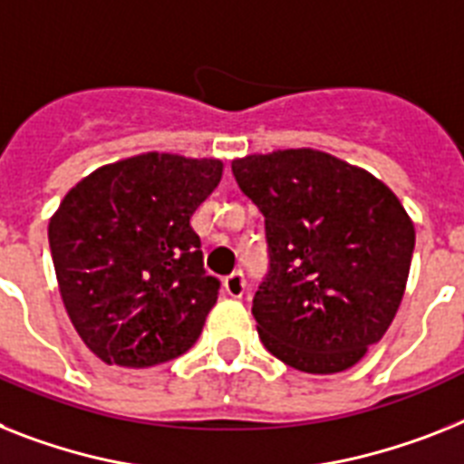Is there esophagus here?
<instances>
[{"label": "esophagus", "mask_w": 464, "mask_h": 464, "mask_svg": "<svg viewBox=\"0 0 464 464\" xmlns=\"http://www.w3.org/2000/svg\"><path fill=\"white\" fill-rule=\"evenodd\" d=\"M225 292L232 298L244 296V292H246V279H244V273H241V270H235V273L225 277Z\"/></svg>", "instance_id": "1"}]
</instances>
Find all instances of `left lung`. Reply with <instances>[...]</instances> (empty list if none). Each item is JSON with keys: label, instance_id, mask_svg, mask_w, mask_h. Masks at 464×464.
I'll list each match as a JSON object with an SVG mask.
<instances>
[{"label": "left lung", "instance_id": "left-lung-1", "mask_svg": "<svg viewBox=\"0 0 464 464\" xmlns=\"http://www.w3.org/2000/svg\"><path fill=\"white\" fill-rule=\"evenodd\" d=\"M266 218L267 275L254 296L263 346L301 372L353 367L392 324L411 273L415 227L384 182L315 151L232 160Z\"/></svg>", "mask_w": 464, "mask_h": 464}]
</instances>
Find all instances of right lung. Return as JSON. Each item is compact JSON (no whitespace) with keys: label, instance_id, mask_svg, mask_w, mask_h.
I'll use <instances>...</instances> for the list:
<instances>
[{"label":"right lung","instance_id":"obj_1","mask_svg":"<svg viewBox=\"0 0 464 464\" xmlns=\"http://www.w3.org/2000/svg\"><path fill=\"white\" fill-rule=\"evenodd\" d=\"M220 178L216 159L149 151L80 179L52 216L61 298L106 365H160L197 343L220 282L189 218Z\"/></svg>","mask_w":464,"mask_h":464}]
</instances>
